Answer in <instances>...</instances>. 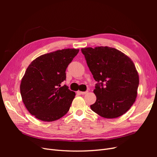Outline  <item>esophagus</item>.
Here are the masks:
<instances>
[{
	"instance_id": "34e87169",
	"label": "esophagus",
	"mask_w": 157,
	"mask_h": 157,
	"mask_svg": "<svg viewBox=\"0 0 157 157\" xmlns=\"http://www.w3.org/2000/svg\"><path fill=\"white\" fill-rule=\"evenodd\" d=\"M79 93L80 94H82V95H84V94H86L88 93V91H86V92H79Z\"/></svg>"
}]
</instances>
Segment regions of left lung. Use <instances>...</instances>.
Returning <instances> with one entry per match:
<instances>
[{
	"label": "left lung",
	"mask_w": 157,
	"mask_h": 157,
	"mask_svg": "<svg viewBox=\"0 0 157 157\" xmlns=\"http://www.w3.org/2000/svg\"><path fill=\"white\" fill-rule=\"evenodd\" d=\"M98 83L94 93L96 101L92 110L106 118L124 115L137 97L139 75L132 60L122 52L108 46L81 49Z\"/></svg>",
	"instance_id": "obj_1"
}]
</instances>
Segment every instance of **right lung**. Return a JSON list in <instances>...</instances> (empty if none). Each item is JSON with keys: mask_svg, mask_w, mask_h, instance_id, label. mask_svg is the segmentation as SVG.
Segmentation results:
<instances>
[{"mask_svg": "<svg viewBox=\"0 0 157 157\" xmlns=\"http://www.w3.org/2000/svg\"><path fill=\"white\" fill-rule=\"evenodd\" d=\"M78 49L67 48L43 54L28 66L20 84L22 101L32 115L42 121L59 119L69 111L75 93L61 86L68 65Z\"/></svg>", "mask_w": 157, "mask_h": 157, "instance_id": "obj_1", "label": "right lung"}]
</instances>
